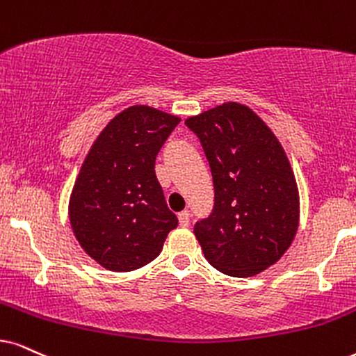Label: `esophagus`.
<instances>
[{"mask_svg": "<svg viewBox=\"0 0 356 356\" xmlns=\"http://www.w3.org/2000/svg\"><path fill=\"white\" fill-rule=\"evenodd\" d=\"M188 222H191V211L182 210L181 213H179V223H181V227H187Z\"/></svg>", "mask_w": 356, "mask_h": 356, "instance_id": "1", "label": "esophagus"}]
</instances>
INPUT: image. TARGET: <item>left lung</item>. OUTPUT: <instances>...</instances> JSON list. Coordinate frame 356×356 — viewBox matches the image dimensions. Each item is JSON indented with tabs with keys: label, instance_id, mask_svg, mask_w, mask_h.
I'll list each match as a JSON object with an SVG mask.
<instances>
[{
	"label": "left lung",
	"instance_id": "left-lung-1",
	"mask_svg": "<svg viewBox=\"0 0 356 356\" xmlns=\"http://www.w3.org/2000/svg\"><path fill=\"white\" fill-rule=\"evenodd\" d=\"M213 179V209L193 225L220 273L250 277L286 253L299 225V193L286 152L266 123L240 103L186 120Z\"/></svg>",
	"mask_w": 356,
	"mask_h": 356
}]
</instances>
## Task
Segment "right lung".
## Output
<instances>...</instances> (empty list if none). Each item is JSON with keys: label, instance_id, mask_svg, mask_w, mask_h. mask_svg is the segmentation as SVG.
<instances>
[{"label": "right lung", "instance_id": "obj_1", "mask_svg": "<svg viewBox=\"0 0 356 356\" xmlns=\"http://www.w3.org/2000/svg\"><path fill=\"white\" fill-rule=\"evenodd\" d=\"M181 123L145 105L116 115L93 143L70 197V225L90 258L110 271L143 268L179 220L156 177V157Z\"/></svg>", "mask_w": 356, "mask_h": 356}]
</instances>
